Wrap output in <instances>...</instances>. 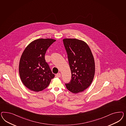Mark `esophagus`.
I'll return each instance as SVG.
<instances>
[{
    "label": "esophagus",
    "instance_id": "1",
    "mask_svg": "<svg viewBox=\"0 0 126 126\" xmlns=\"http://www.w3.org/2000/svg\"><path fill=\"white\" fill-rule=\"evenodd\" d=\"M61 76V74L60 73H58L56 75V77L57 78H60Z\"/></svg>",
    "mask_w": 126,
    "mask_h": 126
}]
</instances>
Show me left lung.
Segmentation results:
<instances>
[{
  "label": "left lung",
  "instance_id": "left-lung-1",
  "mask_svg": "<svg viewBox=\"0 0 126 126\" xmlns=\"http://www.w3.org/2000/svg\"><path fill=\"white\" fill-rule=\"evenodd\" d=\"M72 73L70 82L65 84L73 93L83 92L92 84L95 72V61L92 51L85 42L77 39L63 40Z\"/></svg>",
  "mask_w": 126,
  "mask_h": 126
}]
</instances>
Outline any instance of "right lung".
Listing matches in <instances>:
<instances>
[{
	"instance_id": "1",
	"label": "right lung",
	"mask_w": 126,
	"mask_h": 126,
	"mask_svg": "<svg viewBox=\"0 0 126 126\" xmlns=\"http://www.w3.org/2000/svg\"><path fill=\"white\" fill-rule=\"evenodd\" d=\"M56 40L38 39L27 46L19 62V72L23 84L31 91H42L54 77L45 59L48 48Z\"/></svg>"
}]
</instances>
